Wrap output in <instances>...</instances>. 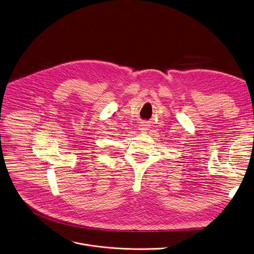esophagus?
Listing matches in <instances>:
<instances>
[{
  "label": "esophagus",
  "mask_w": 254,
  "mask_h": 254,
  "mask_svg": "<svg viewBox=\"0 0 254 254\" xmlns=\"http://www.w3.org/2000/svg\"><path fill=\"white\" fill-rule=\"evenodd\" d=\"M147 128H148V125H147V124H145V123H142L141 125L139 126V129H140V130H142V131L147 130Z\"/></svg>",
  "instance_id": "34e87169"
}]
</instances>
